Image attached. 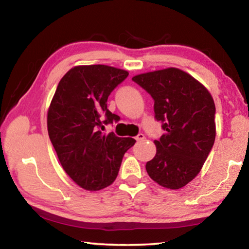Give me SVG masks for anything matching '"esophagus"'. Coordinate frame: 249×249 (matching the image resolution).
Here are the masks:
<instances>
[{
	"label": "esophagus",
	"instance_id": "34e87169",
	"mask_svg": "<svg viewBox=\"0 0 249 249\" xmlns=\"http://www.w3.org/2000/svg\"><path fill=\"white\" fill-rule=\"evenodd\" d=\"M135 140H136L137 142H142V141H145V135L144 134H142V133H140L137 135L136 137H135Z\"/></svg>",
	"mask_w": 249,
	"mask_h": 249
}]
</instances>
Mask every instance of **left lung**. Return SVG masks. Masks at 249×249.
<instances>
[{
  "label": "left lung",
  "mask_w": 249,
  "mask_h": 249,
  "mask_svg": "<svg viewBox=\"0 0 249 249\" xmlns=\"http://www.w3.org/2000/svg\"><path fill=\"white\" fill-rule=\"evenodd\" d=\"M154 99L155 119L165 130L154 142L147 174L167 189H180L199 174L215 141V104L210 92L184 71L167 68L132 79Z\"/></svg>",
  "instance_id": "left-lung-1"
}]
</instances>
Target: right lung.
I'll return each instance as SVG.
<instances>
[{
	"label": "right lung",
	"mask_w": 249,
	"mask_h": 249,
	"mask_svg": "<svg viewBox=\"0 0 249 249\" xmlns=\"http://www.w3.org/2000/svg\"><path fill=\"white\" fill-rule=\"evenodd\" d=\"M128 72L104 65L78 66L59 82L48 109L49 138L62 168L75 183L96 191L114 182L134 138L100 129L119 122L107 98Z\"/></svg>",
	"instance_id": "right-lung-1"
}]
</instances>
